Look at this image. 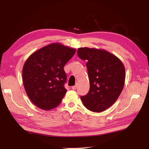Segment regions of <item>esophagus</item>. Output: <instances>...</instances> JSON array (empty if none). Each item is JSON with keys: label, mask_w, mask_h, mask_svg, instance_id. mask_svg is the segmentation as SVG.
Listing matches in <instances>:
<instances>
[{"label": "esophagus", "mask_w": 149, "mask_h": 149, "mask_svg": "<svg viewBox=\"0 0 149 149\" xmlns=\"http://www.w3.org/2000/svg\"><path fill=\"white\" fill-rule=\"evenodd\" d=\"M77 88V85L76 84V85H75V86H72V90H76Z\"/></svg>", "instance_id": "esophagus-1"}]
</instances>
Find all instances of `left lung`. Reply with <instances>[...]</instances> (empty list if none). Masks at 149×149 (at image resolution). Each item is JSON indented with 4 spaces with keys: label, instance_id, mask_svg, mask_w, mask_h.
Returning a JSON list of instances; mask_svg holds the SVG:
<instances>
[{
    "label": "left lung",
    "instance_id": "8db88e82",
    "mask_svg": "<svg viewBox=\"0 0 149 149\" xmlns=\"http://www.w3.org/2000/svg\"><path fill=\"white\" fill-rule=\"evenodd\" d=\"M77 55L86 60L90 90L81 97L84 106L93 112H102L118 99L125 83L124 65L118 58L104 49L81 47Z\"/></svg>",
    "mask_w": 149,
    "mask_h": 149
}]
</instances>
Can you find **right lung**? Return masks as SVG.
<instances>
[{
  "label": "right lung",
  "mask_w": 149,
  "mask_h": 149,
  "mask_svg": "<svg viewBox=\"0 0 149 149\" xmlns=\"http://www.w3.org/2000/svg\"><path fill=\"white\" fill-rule=\"evenodd\" d=\"M76 50L59 43H52L33 52L25 62L22 79L28 97L43 110L55 108L66 90L64 66Z\"/></svg>",
  "instance_id": "1"
}]
</instances>
